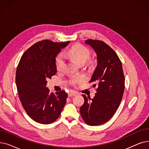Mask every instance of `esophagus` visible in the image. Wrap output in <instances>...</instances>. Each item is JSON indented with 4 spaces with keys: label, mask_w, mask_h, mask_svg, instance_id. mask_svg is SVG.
Here are the masks:
<instances>
[{
    "label": "esophagus",
    "mask_w": 149,
    "mask_h": 149,
    "mask_svg": "<svg viewBox=\"0 0 149 149\" xmlns=\"http://www.w3.org/2000/svg\"><path fill=\"white\" fill-rule=\"evenodd\" d=\"M77 95V94L76 93H75V92H73V91H71V92H70V93H68V96H69V97L75 96V95Z\"/></svg>",
    "instance_id": "34e87169"
}]
</instances>
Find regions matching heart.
Segmentation results:
<instances>
[{
	"mask_svg": "<svg viewBox=\"0 0 149 149\" xmlns=\"http://www.w3.org/2000/svg\"><path fill=\"white\" fill-rule=\"evenodd\" d=\"M66 56L70 57L73 60L79 64L84 63L89 55V50L84 46L80 44H76L71 47L66 53ZM64 63V58L62 54L58 55L55 61V66L57 70H60ZM83 80L82 78L74 79L72 83H77Z\"/></svg>",
	"mask_w": 149,
	"mask_h": 149,
	"instance_id": "b5f03b06",
	"label": "heart"
}]
</instances>
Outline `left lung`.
I'll return each instance as SVG.
<instances>
[{
	"label": "left lung",
	"instance_id": "1",
	"mask_svg": "<svg viewBox=\"0 0 149 149\" xmlns=\"http://www.w3.org/2000/svg\"><path fill=\"white\" fill-rule=\"evenodd\" d=\"M85 43L97 54V65L89 82L95 83L93 86L97 88L93 99L82 95L85 102L80 111L86 124L99 125L110 119L118 109L124 91L125 77L119 58L108 45L95 40H88Z\"/></svg>",
	"mask_w": 149,
	"mask_h": 149
}]
</instances>
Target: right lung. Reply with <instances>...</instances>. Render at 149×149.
I'll return each instance as SVG.
<instances>
[{"label":"right lung","mask_w":149,"mask_h":149,"mask_svg":"<svg viewBox=\"0 0 149 149\" xmlns=\"http://www.w3.org/2000/svg\"><path fill=\"white\" fill-rule=\"evenodd\" d=\"M69 43L38 42L25 52L18 64L16 84L19 99L27 114L40 124L55 121L66 103L65 91L50 93L46 85L56 72V56Z\"/></svg>","instance_id":"add662e5"}]
</instances>
